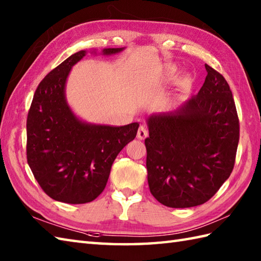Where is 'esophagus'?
Here are the masks:
<instances>
[{
  "label": "esophagus",
  "instance_id": "obj_1",
  "mask_svg": "<svg viewBox=\"0 0 261 261\" xmlns=\"http://www.w3.org/2000/svg\"><path fill=\"white\" fill-rule=\"evenodd\" d=\"M137 137H138V139H140V140L146 139V138L148 137V129H147V127L141 125V126L139 127V130H138Z\"/></svg>",
  "mask_w": 261,
  "mask_h": 261
}]
</instances>
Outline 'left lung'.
Segmentation results:
<instances>
[{
  "instance_id": "1",
  "label": "left lung",
  "mask_w": 261,
  "mask_h": 261,
  "mask_svg": "<svg viewBox=\"0 0 261 261\" xmlns=\"http://www.w3.org/2000/svg\"><path fill=\"white\" fill-rule=\"evenodd\" d=\"M197 95L175 111L148 118V184L168 207L204 204L229 178L239 143V119L224 77L205 65Z\"/></svg>"
}]
</instances>
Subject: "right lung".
<instances>
[{
	"label": "right lung",
	"instance_id": "add662e5",
	"mask_svg": "<svg viewBox=\"0 0 261 261\" xmlns=\"http://www.w3.org/2000/svg\"><path fill=\"white\" fill-rule=\"evenodd\" d=\"M123 49L105 48L102 54ZM86 54L71 55L40 82L27 119V159L32 174L48 196L68 204L92 202L103 192L114 159L139 127L137 122L122 126L87 123L71 111L66 82Z\"/></svg>",
	"mask_w": 261,
	"mask_h": 261
}]
</instances>
